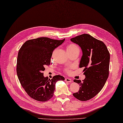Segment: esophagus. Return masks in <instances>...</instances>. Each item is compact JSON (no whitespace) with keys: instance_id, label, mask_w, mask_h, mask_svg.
<instances>
[{"instance_id":"1","label":"esophagus","mask_w":123,"mask_h":123,"mask_svg":"<svg viewBox=\"0 0 123 123\" xmlns=\"http://www.w3.org/2000/svg\"><path fill=\"white\" fill-rule=\"evenodd\" d=\"M65 81L66 82H69V83H71L72 82V80L71 79L66 78H65Z\"/></svg>"}]
</instances>
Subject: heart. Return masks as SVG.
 I'll return each mask as SVG.
<instances>
[{
  "instance_id": "b5f03b06",
  "label": "heart",
  "mask_w": 123,
  "mask_h": 123,
  "mask_svg": "<svg viewBox=\"0 0 123 123\" xmlns=\"http://www.w3.org/2000/svg\"><path fill=\"white\" fill-rule=\"evenodd\" d=\"M79 49L78 46L77 45H75L74 44H71L67 46V51H71L75 50V49ZM66 71L67 72H69L70 70L69 69H66Z\"/></svg>"
}]
</instances>
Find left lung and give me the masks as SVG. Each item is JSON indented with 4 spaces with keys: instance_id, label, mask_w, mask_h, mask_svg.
I'll return each instance as SVG.
<instances>
[{
    "instance_id": "8db88e82",
    "label": "left lung",
    "mask_w": 123,
    "mask_h": 123,
    "mask_svg": "<svg viewBox=\"0 0 123 123\" xmlns=\"http://www.w3.org/2000/svg\"><path fill=\"white\" fill-rule=\"evenodd\" d=\"M79 45L82 56L79 67L83 70L85 78L82 81L74 80L79 85V91L73 95L80 101H87L98 94L108 78L110 56L104 42L88 34H83L70 39Z\"/></svg>"
}]
</instances>
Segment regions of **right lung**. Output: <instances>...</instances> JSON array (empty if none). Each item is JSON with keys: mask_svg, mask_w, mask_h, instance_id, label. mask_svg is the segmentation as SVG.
Returning <instances> with one entry per match:
<instances>
[{"mask_svg": "<svg viewBox=\"0 0 123 123\" xmlns=\"http://www.w3.org/2000/svg\"><path fill=\"white\" fill-rule=\"evenodd\" d=\"M65 40L41 37L26 41L19 49L16 72L22 87L31 98L39 101H46L54 95L55 84L64 81L60 75L52 79L44 77L45 66L50 64L54 49Z\"/></svg>", "mask_w": 123, "mask_h": 123, "instance_id": "right-lung-1", "label": "right lung"}]
</instances>
